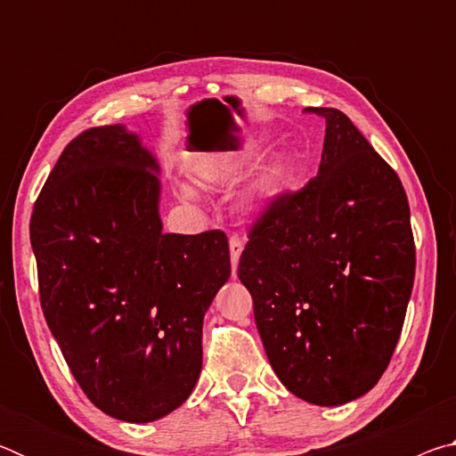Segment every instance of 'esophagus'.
I'll return each mask as SVG.
<instances>
[{"label":"esophagus","instance_id":"34e87169","mask_svg":"<svg viewBox=\"0 0 456 456\" xmlns=\"http://www.w3.org/2000/svg\"><path fill=\"white\" fill-rule=\"evenodd\" d=\"M229 253H231V265H233V275H235L237 265H239V257H241V253H243V241L237 235L229 237Z\"/></svg>","mask_w":456,"mask_h":456}]
</instances>
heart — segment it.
<instances>
[{
    "label": "heart",
    "instance_id": "1",
    "mask_svg": "<svg viewBox=\"0 0 456 456\" xmlns=\"http://www.w3.org/2000/svg\"><path fill=\"white\" fill-rule=\"evenodd\" d=\"M251 157H253V142H245L241 152H239L237 157L229 159L227 163L221 167V171H219L221 179L223 181H235L237 176H241L247 163L251 160ZM288 167H289V160L281 157V159L273 160V163L269 165L267 168H264V173L257 176L256 183L251 184V189L247 191V195H245L243 205H245L247 211L256 213V215L267 211L269 203H272V199L275 197L277 189H280L285 173H288ZM183 197L192 199V197H195V192H192V189H189V187H183Z\"/></svg>",
    "mask_w": 456,
    "mask_h": 456
}]
</instances>
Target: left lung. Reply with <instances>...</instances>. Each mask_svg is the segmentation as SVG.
I'll return each instance as SVG.
<instances>
[{
	"label": "left lung",
	"mask_w": 456,
	"mask_h": 456,
	"mask_svg": "<svg viewBox=\"0 0 456 456\" xmlns=\"http://www.w3.org/2000/svg\"><path fill=\"white\" fill-rule=\"evenodd\" d=\"M318 175L277 197L249 231L237 275L273 372L318 406L372 390L395 354L414 283L403 183L336 108Z\"/></svg>",
	"instance_id": "8db88e82"
}]
</instances>
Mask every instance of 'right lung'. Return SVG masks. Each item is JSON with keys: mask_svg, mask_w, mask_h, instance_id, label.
Segmentation results:
<instances>
[{"mask_svg": "<svg viewBox=\"0 0 456 456\" xmlns=\"http://www.w3.org/2000/svg\"><path fill=\"white\" fill-rule=\"evenodd\" d=\"M159 200L141 136L98 126L60 154L29 223L42 310L76 382L136 424L195 388L205 312L231 275L225 233H163Z\"/></svg>", "mask_w": 456, "mask_h": 456, "instance_id": "add662e5", "label": "right lung"}]
</instances>
